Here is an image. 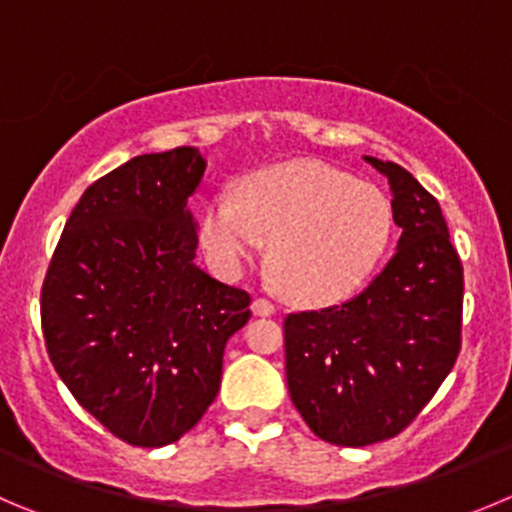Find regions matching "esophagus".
Here are the masks:
<instances>
[{"instance_id": "34e87169", "label": "esophagus", "mask_w": 512, "mask_h": 512, "mask_svg": "<svg viewBox=\"0 0 512 512\" xmlns=\"http://www.w3.org/2000/svg\"><path fill=\"white\" fill-rule=\"evenodd\" d=\"M252 313L255 315H272L275 313V303L267 298H255L252 300Z\"/></svg>"}]
</instances>
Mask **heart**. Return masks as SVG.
I'll list each match as a JSON object with an SVG mask.
<instances>
[{
    "mask_svg": "<svg viewBox=\"0 0 512 512\" xmlns=\"http://www.w3.org/2000/svg\"><path fill=\"white\" fill-rule=\"evenodd\" d=\"M394 237V207L371 181L318 161L250 176L240 197L224 189L202 219L209 262L234 278L272 242L283 290L305 305L343 300L374 275Z\"/></svg>",
    "mask_w": 512,
    "mask_h": 512,
    "instance_id": "heart-1",
    "label": "heart"
}]
</instances>
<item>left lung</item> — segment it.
I'll use <instances>...</instances> for the list:
<instances>
[{
    "label": "left lung",
    "mask_w": 512,
    "mask_h": 512,
    "mask_svg": "<svg viewBox=\"0 0 512 512\" xmlns=\"http://www.w3.org/2000/svg\"><path fill=\"white\" fill-rule=\"evenodd\" d=\"M389 179L399 247L356 298L285 318L290 399L338 447L396 437L452 371L462 346V262L437 199L399 164Z\"/></svg>",
    "instance_id": "1"
}]
</instances>
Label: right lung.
<instances>
[{"instance_id":"add662e5","label":"right lung","mask_w":512,"mask_h":512,"mask_svg":"<svg viewBox=\"0 0 512 512\" xmlns=\"http://www.w3.org/2000/svg\"><path fill=\"white\" fill-rule=\"evenodd\" d=\"M207 161L143 154L85 189L40 295L50 361L80 407L133 447L184 437L214 401L250 293L197 267L186 209Z\"/></svg>"}]
</instances>
